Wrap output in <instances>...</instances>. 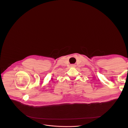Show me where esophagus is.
<instances>
[{"instance_id": "34e87169", "label": "esophagus", "mask_w": 128, "mask_h": 128, "mask_svg": "<svg viewBox=\"0 0 128 128\" xmlns=\"http://www.w3.org/2000/svg\"><path fill=\"white\" fill-rule=\"evenodd\" d=\"M71 66L72 67H75V65L74 64H72V65H71Z\"/></svg>"}]
</instances>
